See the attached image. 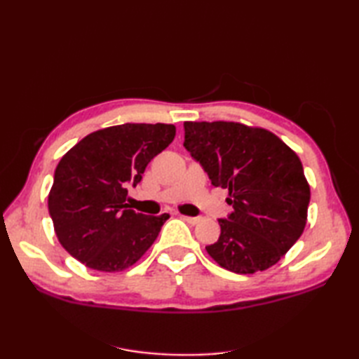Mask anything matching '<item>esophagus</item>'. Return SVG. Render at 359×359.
Listing matches in <instances>:
<instances>
[{
	"label": "esophagus",
	"mask_w": 359,
	"mask_h": 359,
	"mask_svg": "<svg viewBox=\"0 0 359 359\" xmlns=\"http://www.w3.org/2000/svg\"><path fill=\"white\" fill-rule=\"evenodd\" d=\"M180 217L184 219L185 222L191 224V225H196V224H199V222H201V217H191V216H180Z\"/></svg>",
	"instance_id": "34e87169"
}]
</instances>
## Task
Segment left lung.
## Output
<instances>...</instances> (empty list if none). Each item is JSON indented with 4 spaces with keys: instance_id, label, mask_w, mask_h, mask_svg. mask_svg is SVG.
Returning <instances> with one entry per match:
<instances>
[{
    "instance_id": "obj_1",
    "label": "left lung",
    "mask_w": 359,
    "mask_h": 359,
    "mask_svg": "<svg viewBox=\"0 0 359 359\" xmlns=\"http://www.w3.org/2000/svg\"><path fill=\"white\" fill-rule=\"evenodd\" d=\"M185 148L233 211L207 247L222 269L253 274L284 257L307 224L310 185L296 152L269 129L238 121H185Z\"/></svg>"
}]
</instances>
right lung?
<instances>
[{"instance_id":"1","label":"right lung","mask_w":359,"mask_h":359,"mask_svg":"<svg viewBox=\"0 0 359 359\" xmlns=\"http://www.w3.org/2000/svg\"><path fill=\"white\" fill-rule=\"evenodd\" d=\"M175 137L170 123H125L88 134L57 165L48 197L63 248L88 269L123 271L147 253L170 215L147 216L128 203V185Z\"/></svg>"}]
</instances>
